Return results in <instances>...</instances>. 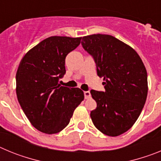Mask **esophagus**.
Returning a JSON list of instances; mask_svg holds the SVG:
<instances>
[{
	"label": "esophagus",
	"instance_id": "34e87169",
	"mask_svg": "<svg viewBox=\"0 0 161 161\" xmlns=\"http://www.w3.org/2000/svg\"><path fill=\"white\" fill-rule=\"evenodd\" d=\"M84 95H85V99H89V98L91 97V93L89 91H85L84 92Z\"/></svg>",
	"mask_w": 161,
	"mask_h": 161
}]
</instances>
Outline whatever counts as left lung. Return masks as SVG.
I'll use <instances>...</instances> for the list:
<instances>
[{
    "label": "left lung",
    "instance_id": "obj_1",
    "mask_svg": "<svg viewBox=\"0 0 161 161\" xmlns=\"http://www.w3.org/2000/svg\"><path fill=\"white\" fill-rule=\"evenodd\" d=\"M81 44L94 59L106 89L91 90L97 102L91 119L106 136H120L135 124L144 106L148 90L146 68L131 47L112 35L84 36Z\"/></svg>",
    "mask_w": 161,
    "mask_h": 161
}]
</instances>
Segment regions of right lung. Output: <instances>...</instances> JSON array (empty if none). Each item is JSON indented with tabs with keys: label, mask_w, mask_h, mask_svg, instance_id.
Instances as JSON below:
<instances>
[{
	"label": "right lung",
	"mask_w": 161,
	"mask_h": 161,
	"mask_svg": "<svg viewBox=\"0 0 161 161\" xmlns=\"http://www.w3.org/2000/svg\"><path fill=\"white\" fill-rule=\"evenodd\" d=\"M81 37L52 36L26 52L16 73L18 100L34 127L52 135L65 128L84 100L83 91L59 82L65 74V58Z\"/></svg>",
	"instance_id": "right-lung-1"
}]
</instances>
